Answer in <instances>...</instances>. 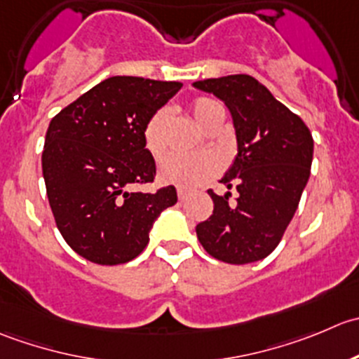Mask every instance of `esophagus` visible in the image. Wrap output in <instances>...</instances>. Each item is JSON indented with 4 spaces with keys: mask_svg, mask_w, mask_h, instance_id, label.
Segmentation results:
<instances>
[{
    "mask_svg": "<svg viewBox=\"0 0 359 359\" xmlns=\"http://www.w3.org/2000/svg\"><path fill=\"white\" fill-rule=\"evenodd\" d=\"M176 194H178V198L180 201H183V198H187L188 197V190L187 188H178V190H176Z\"/></svg>",
    "mask_w": 359,
    "mask_h": 359,
    "instance_id": "obj_1",
    "label": "esophagus"
}]
</instances>
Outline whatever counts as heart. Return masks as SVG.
I'll return each instance as SVG.
<instances>
[{
  "mask_svg": "<svg viewBox=\"0 0 359 359\" xmlns=\"http://www.w3.org/2000/svg\"><path fill=\"white\" fill-rule=\"evenodd\" d=\"M190 113L195 122L208 130L215 120L223 116V108L209 97H197L191 101ZM168 109H157L148 118L143 129L144 148L154 155L155 158L162 157L168 148V126H169ZM219 171V161L212 154H197V155H181L171 154L161 162V178L168 183H175L178 187L191 188L204 183L211 176Z\"/></svg>",
  "mask_w": 359,
  "mask_h": 359,
  "instance_id": "b5f03b06",
  "label": "heart"
}]
</instances>
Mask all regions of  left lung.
<instances>
[{"label": "left lung", "instance_id": "8db88e82", "mask_svg": "<svg viewBox=\"0 0 359 359\" xmlns=\"http://www.w3.org/2000/svg\"><path fill=\"white\" fill-rule=\"evenodd\" d=\"M229 106L237 134V157L222 183L232 194L211 195L212 215L195 230L216 260L244 265L269 257L292 222L311 175L312 141L304 120L250 74L195 81Z\"/></svg>", "mask_w": 359, "mask_h": 359}]
</instances>
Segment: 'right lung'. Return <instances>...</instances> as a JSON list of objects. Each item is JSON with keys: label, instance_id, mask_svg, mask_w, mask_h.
Returning <instances> with one entry per match:
<instances>
[{"label": "right lung", "instance_id": "1", "mask_svg": "<svg viewBox=\"0 0 359 359\" xmlns=\"http://www.w3.org/2000/svg\"><path fill=\"white\" fill-rule=\"evenodd\" d=\"M180 88V81L111 76L52 118L41 155L47 197L60 236L85 260L136 258L157 216L178 201L172 184L154 194L129 187L154 183L144 123Z\"/></svg>", "mask_w": 359, "mask_h": 359}]
</instances>
